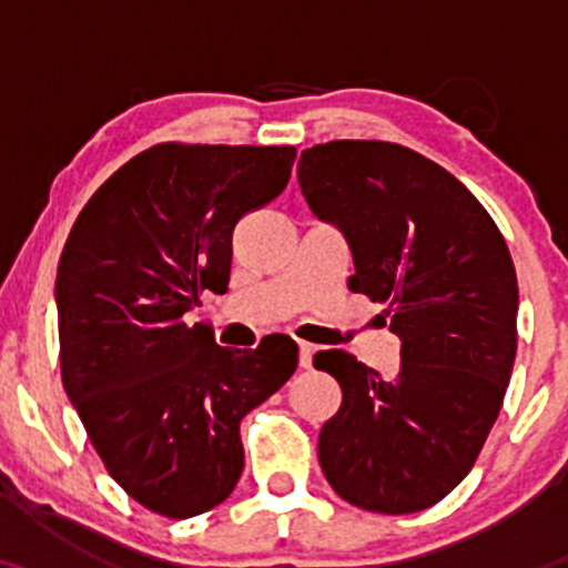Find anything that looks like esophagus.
Segmentation results:
<instances>
[{
    "label": "esophagus",
    "instance_id": "1",
    "mask_svg": "<svg viewBox=\"0 0 568 568\" xmlns=\"http://www.w3.org/2000/svg\"><path fill=\"white\" fill-rule=\"evenodd\" d=\"M312 357H315V347L310 342H298V366L312 368Z\"/></svg>",
    "mask_w": 568,
    "mask_h": 568
}]
</instances>
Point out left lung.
<instances>
[{
	"label": "left lung",
	"mask_w": 568,
	"mask_h": 568,
	"mask_svg": "<svg viewBox=\"0 0 568 568\" xmlns=\"http://www.w3.org/2000/svg\"><path fill=\"white\" fill-rule=\"evenodd\" d=\"M298 186L347 237L349 291L382 304L400 338L393 382L342 349L315 355L342 384L317 440L323 475L363 510L419 513L470 473L505 400L518 347L510 251L470 189L397 143L304 149Z\"/></svg>",
	"instance_id": "obj_1"
}]
</instances>
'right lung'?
I'll use <instances>...</instances> for the list:
<instances>
[{"label": "right lung", "mask_w": 568, "mask_h": 568, "mask_svg": "<svg viewBox=\"0 0 568 568\" xmlns=\"http://www.w3.org/2000/svg\"><path fill=\"white\" fill-rule=\"evenodd\" d=\"M293 160V146L160 143L88 200L61 253L63 389L109 475L165 518L230 497L240 422L296 371L291 336L232 349L184 323L202 291L226 293L234 224L283 192Z\"/></svg>", "instance_id": "right-lung-1"}]
</instances>
